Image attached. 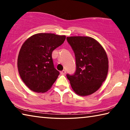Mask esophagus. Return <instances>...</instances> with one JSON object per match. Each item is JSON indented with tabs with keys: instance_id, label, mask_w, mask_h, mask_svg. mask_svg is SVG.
Instances as JSON below:
<instances>
[{
	"instance_id": "1",
	"label": "esophagus",
	"mask_w": 130,
	"mask_h": 130,
	"mask_svg": "<svg viewBox=\"0 0 130 130\" xmlns=\"http://www.w3.org/2000/svg\"><path fill=\"white\" fill-rule=\"evenodd\" d=\"M65 73H66V71H65V70H62V71L61 72V74H62V75H64V74H65Z\"/></svg>"
}]
</instances>
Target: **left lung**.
I'll return each mask as SVG.
<instances>
[{"instance_id":"8db88e82","label":"left lung","mask_w":130,"mask_h":130,"mask_svg":"<svg viewBox=\"0 0 130 130\" xmlns=\"http://www.w3.org/2000/svg\"><path fill=\"white\" fill-rule=\"evenodd\" d=\"M76 58V72L67 74L76 94L87 96L100 88L108 71V59L102 46L89 37L67 38Z\"/></svg>"}]
</instances>
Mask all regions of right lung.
Segmentation results:
<instances>
[{"mask_svg": "<svg viewBox=\"0 0 130 130\" xmlns=\"http://www.w3.org/2000/svg\"><path fill=\"white\" fill-rule=\"evenodd\" d=\"M65 38V36L38 33L28 38L22 46L18 58V72L31 91L46 92L57 80L60 72L54 68L52 52Z\"/></svg>", "mask_w": 130, "mask_h": 130, "instance_id": "right-lung-1", "label": "right lung"}]
</instances>
